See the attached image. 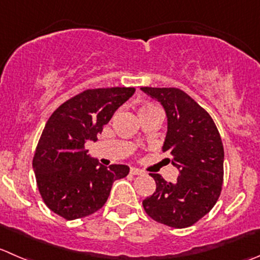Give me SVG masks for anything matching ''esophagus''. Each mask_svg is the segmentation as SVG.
<instances>
[{"label":"esophagus","mask_w":260,"mask_h":260,"mask_svg":"<svg viewBox=\"0 0 260 260\" xmlns=\"http://www.w3.org/2000/svg\"><path fill=\"white\" fill-rule=\"evenodd\" d=\"M131 174H132V175H142L143 171L137 168H131Z\"/></svg>","instance_id":"1"}]
</instances>
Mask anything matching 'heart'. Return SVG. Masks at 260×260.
<instances>
[{"instance_id":"b5f03b06","label":"heart","mask_w":260,"mask_h":260,"mask_svg":"<svg viewBox=\"0 0 260 260\" xmlns=\"http://www.w3.org/2000/svg\"><path fill=\"white\" fill-rule=\"evenodd\" d=\"M148 109H156L155 107H142L138 112H142V110H148Z\"/></svg>"}]
</instances>
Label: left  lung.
I'll return each mask as SVG.
<instances>
[{"label":"left lung","mask_w":260,"mask_h":260,"mask_svg":"<svg viewBox=\"0 0 260 260\" xmlns=\"http://www.w3.org/2000/svg\"><path fill=\"white\" fill-rule=\"evenodd\" d=\"M162 105L168 131L162 151L180 175L175 183L151 174L156 191L143 200L146 213L170 228L191 226L217 202L223 180V146L215 122L188 94L175 87H141Z\"/></svg>","instance_id":"left-lung-1"}]
</instances>
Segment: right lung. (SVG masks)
Returning a JSON list of instances; mask_svg holds the SVG:
<instances>
[{
  "label": "right lung",
  "instance_id": "obj_1",
  "mask_svg": "<svg viewBox=\"0 0 260 260\" xmlns=\"http://www.w3.org/2000/svg\"><path fill=\"white\" fill-rule=\"evenodd\" d=\"M135 87L86 90L53 112L32 158L40 196L50 211L66 220L96 212L107 202L113 183L128 175L127 165H102L85 150L96 141L115 110Z\"/></svg>",
  "mask_w": 260,
  "mask_h": 260
}]
</instances>
